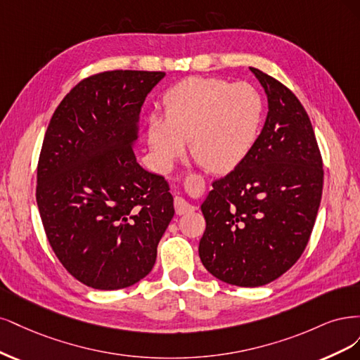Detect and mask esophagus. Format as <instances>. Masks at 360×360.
I'll use <instances>...</instances> for the list:
<instances>
[{
  "label": "esophagus",
  "instance_id": "1",
  "mask_svg": "<svg viewBox=\"0 0 360 360\" xmlns=\"http://www.w3.org/2000/svg\"><path fill=\"white\" fill-rule=\"evenodd\" d=\"M175 211L178 215H184L194 211V206L190 205L185 199H182V197H175Z\"/></svg>",
  "mask_w": 360,
  "mask_h": 360
}]
</instances>
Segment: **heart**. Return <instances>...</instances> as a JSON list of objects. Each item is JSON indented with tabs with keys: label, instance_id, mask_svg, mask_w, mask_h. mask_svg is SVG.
<instances>
[{
	"label": "heart",
	"instance_id": "heart-1",
	"mask_svg": "<svg viewBox=\"0 0 360 360\" xmlns=\"http://www.w3.org/2000/svg\"><path fill=\"white\" fill-rule=\"evenodd\" d=\"M166 120L148 124V145L158 169L169 170L190 142L191 155L211 172L238 167L257 145L264 103L247 82L191 76L169 89Z\"/></svg>",
	"mask_w": 360,
	"mask_h": 360
}]
</instances>
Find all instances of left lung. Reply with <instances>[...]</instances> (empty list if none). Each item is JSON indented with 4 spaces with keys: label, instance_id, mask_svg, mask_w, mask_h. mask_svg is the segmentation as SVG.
<instances>
[{
    "label": "left lung",
    "instance_id": "1",
    "mask_svg": "<svg viewBox=\"0 0 360 360\" xmlns=\"http://www.w3.org/2000/svg\"><path fill=\"white\" fill-rule=\"evenodd\" d=\"M250 70L268 97V117L252 153L212 184L199 243L205 268L239 287L268 284L302 256L323 190V161L304 106L272 76Z\"/></svg>",
    "mask_w": 360,
    "mask_h": 360
}]
</instances>
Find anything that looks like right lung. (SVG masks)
<instances>
[{
    "label": "right lung",
    "instance_id": "add662e5",
    "mask_svg": "<svg viewBox=\"0 0 360 360\" xmlns=\"http://www.w3.org/2000/svg\"><path fill=\"white\" fill-rule=\"evenodd\" d=\"M165 72L89 76L52 115L37 166V206L55 256L77 281L118 290L154 268L175 214L167 181L136 161L139 115Z\"/></svg>",
    "mask_w": 360,
    "mask_h": 360
}]
</instances>
